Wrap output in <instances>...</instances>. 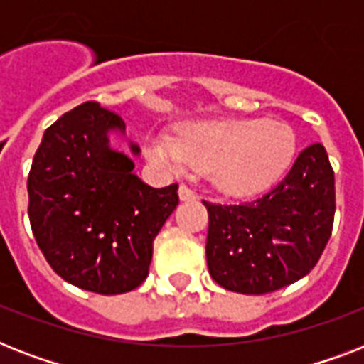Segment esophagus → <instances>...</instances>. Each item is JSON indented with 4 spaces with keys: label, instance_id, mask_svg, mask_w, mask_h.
Here are the masks:
<instances>
[{
    "label": "esophagus",
    "instance_id": "obj_1",
    "mask_svg": "<svg viewBox=\"0 0 364 364\" xmlns=\"http://www.w3.org/2000/svg\"><path fill=\"white\" fill-rule=\"evenodd\" d=\"M194 198H196V194H194L187 185H181V187H179V200H181V202H191V200Z\"/></svg>",
    "mask_w": 364,
    "mask_h": 364
}]
</instances>
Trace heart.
I'll list each match as a JSON object with an SVG mask.
<instances>
[{
	"mask_svg": "<svg viewBox=\"0 0 364 364\" xmlns=\"http://www.w3.org/2000/svg\"><path fill=\"white\" fill-rule=\"evenodd\" d=\"M296 154L293 128L264 119H213L183 124L176 136L153 132L145 156L168 176L204 171L227 196L264 193L291 168Z\"/></svg>",
	"mask_w": 364,
	"mask_h": 364,
	"instance_id": "obj_1",
	"label": "heart"
}]
</instances>
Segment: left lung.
<instances>
[{"mask_svg": "<svg viewBox=\"0 0 364 364\" xmlns=\"http://www.w3.org/2000/svg\"><path fill=\"white\" fill-rule=\"evenodd\" d=\"M204 205L210 213L205 259L211 277L234 293H272L310 274L331 238L333 166L321 143H314L262 198Z\"/></svg>", "mask_w": 364, "mask_h": 364, "instance_id": "8db88e82", "label": "left lung"}]
</instances>
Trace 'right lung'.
I'll list each match as a JSON object with an SVG mask.
<instances>
[{"label":"right lung","mask_w":364,"mask_h":364,"mask_svg":"<svg viewBox=\"0 0 364 364\" xmlns=\"http://www.w3.org/2000/svg\"><path fill=\"white\" fill-rule=\"evenodd\" d=\"M121 117L96 102L68 111L43 134L28 176L31 230L62 279L98 294H121L147 277L153 240L179 204L177 185L149 187L134 173L139 145Z\"/></svg>","instance_id":"1"}]
</instances>
